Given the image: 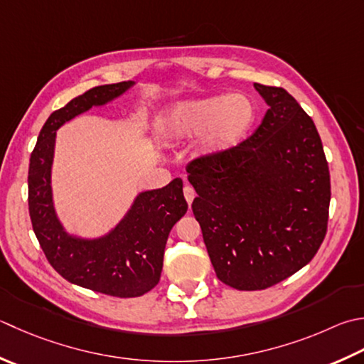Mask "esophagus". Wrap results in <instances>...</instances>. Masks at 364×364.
Instances as JSON below:
<instances>
[{
    "label": "esophagus",
    "instance_id": "34e87169",
    "mask_svg": "<svg viewBox=\"0 0 364 364\" xmlns=\"http://www.w3.org/2000/svg\"><path fill=\"white\" fill-rule=\"evenodd\" d=\"M183 194H184V198H186L188 205H191L192 200H194V197H196V191H194V188L189 186V184H186V186H184V189H183Z\"/></svg>",
    "mask_w": 364,
    "mask_h": 364
}]
</instances>
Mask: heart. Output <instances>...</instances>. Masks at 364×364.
I'll return each instance as SVG.
<instances>
[{"label": "heart", "instance_id": "obj_1", "mask_svg": "<svg viewBox=\"0 0 364 364\" xmlns=\"http://www.w3.org/2000/svg\"><path fill=\"white\" fill-rule=\"evenodd\" d=\"M254 121V105L241 95L210 96L172 107L161 121L162 137L172 144L200 135L206 154L224 153L245 137Z\"/></svg>", "mask_w": 364, "mask_h": 364}]
</instances>
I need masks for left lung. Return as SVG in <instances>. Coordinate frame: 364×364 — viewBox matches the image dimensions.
Returning <instances> with one entry per match:
<instances>
[{"instance_id": "1", "label": "left lung", "mask_w": 364, "mask_h": 364, "mask_svg": "<svg viewBox=\"0 0 364 364\" xmlns=\"http://www.w3.org/2000/svg\"><path fill=\"white\" fill-rule=\"evenodd\" d=\"M254 87L269 109L251 137L186 167L213 268L237 290L268 289L308 265L326 235L331 197L314 121L284 88Z\"/></svg>"}]
</instances>
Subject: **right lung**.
<instances>
[{
	"instance_id": "right-lung-1",
	"label": "right lung",
	"mask_w": 364,
	"mask_h": 364,
	"mask_svg": "<svg viewBox=\"0 0 364 364\" xmlns=\"http://www.w3.org/2000/svg\"><path fill=\"white\" fill-rule=\"evenodd\" d=\"M132 82L102 85L74 97L48 117L39 132L28 170V206L33 230L50 265L64 279L110 296H141L161 279L164 249L172 227L188 211L181 178L146 191L109 235L82 240L64 232L55 215L50 186L56 129L66 121L104 105Z\"/></svg>"
}]
</instances>
